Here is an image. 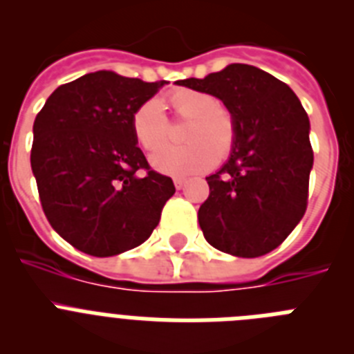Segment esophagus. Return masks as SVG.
<instances>
[{"instance_id":"1","label":"esophagus","mask_w":354,"mask_h":354,"mask_svg":"<svg viewBox=\"0 0 354 354\" xmlns=\"http://www.w3.org/2000/svg\"><path fill=\"white\" fill-rule=\"evenodd\" d=\"M174 184H175V187H177V189H183V187L186 186V179H184V177H175Z\"/></svg>"}]
</instances>
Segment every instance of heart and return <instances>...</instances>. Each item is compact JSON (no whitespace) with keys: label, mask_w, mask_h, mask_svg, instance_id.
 Listing matches in <instances>:
<instances>
[{"label":"heart","mask_w":354,"mask_h":354,"mask_svg":"<svg viewBox=\"0 0 354 354\" xmlns=\"http://www.w3.org/2000/svg\"><path fill=\"white\" fill-rule=\"evenodd\" d=\"M167 101L177 118L189 122L183 131V145H167L150 158L152 167L168 175L200 174L212 168L218 158L230 156L237 140L236 117L223 104H218L212 93L193 88H175L168 92ZM134 138L145 150H155L170 136L162 102L147 99L134 109L131 117Z\"/></svg>","instance_id":"b5f03b06"}]
</instances>
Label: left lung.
<instances>
[{"instance_id": "left-lung-1", "label": "left lung", "mask_w": 354, "mask_h": 354, "mask_svg": "<svg viewBox=\"0 0 354 354\" xmlns=\"http://www.w3.org/2000/svg\"><path fill=\"white\" fill-rule=\"evenodd\" d=\"M177 84L218 97L237 124L230 159L205 177L209 196L198 209L204 237L236 257L273 252L299 223L308 202L314 150L301 102L283 81L245 64Z\"/></svg>"}]
</instances>
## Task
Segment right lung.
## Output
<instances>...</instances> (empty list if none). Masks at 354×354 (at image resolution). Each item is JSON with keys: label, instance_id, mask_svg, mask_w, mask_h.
Listing matches in <instances>:
<instances>
[{"label": "right lung", "instance_id": "add662e5", "mask_svg": "<svg viewBox=\"0 0 354 354\" xmlns=\"http://www.w3.org/2000/svg\"><path fill=\"white\" fill-rule=\"evenodd\" d=\"M165 83L90 72L58 86L37 115L30 159L40 205L80 252L111 257L140 246L175 193L131 129L134 109Z\"/></svg>", "mask_w": 354, "mask_h": 354}]
</instances>
